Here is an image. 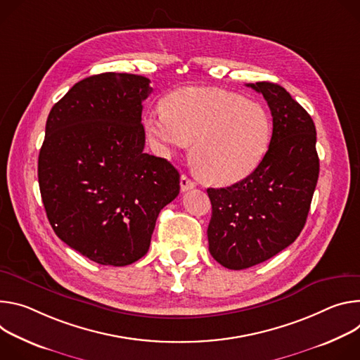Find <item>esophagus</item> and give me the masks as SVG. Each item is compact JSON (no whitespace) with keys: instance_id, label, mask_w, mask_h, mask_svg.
Instances as JSON below:
<instances>
[{"instance_id":"obj_1","label":"esophagus","mask_w":360,"mask_h":360,"mask_svg":"<svg viewBox=\"0 0 360 360\" xmlns=\"http://www.w3.org/2000/svg\"><path fill=\"white\" fill-rule=\"evenodd\" d=\"M195 184H194V181H191L187 176H181L180 177V188H181V191H187V190H190V188H193Z\"/></svg>"}]
</instances>
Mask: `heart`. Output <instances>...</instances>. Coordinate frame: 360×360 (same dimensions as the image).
<instances>
[{"mask_svg": "<svg viewBox=\"0 0 360 360\" xmlns=\"http://www.w3.org/2000/svg\"><path fill=\"white\" fill-rule=\"evenodd\" d=\"M146 130L165 155L193 144V163L207 183L227 186L250 176L271 140V118L257 101L205 87L174 91L166 110L147 112Z\"/></svg>", "mask_w": 360, "mask_h": 360, "instance_id": "heart-1", "label": "heart"}]
</instances>
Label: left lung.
<instances>
[{
  "instance_id": "8db88e82",
  "label": "left lung",
  "mask_w": 360,
  "mask_h": 360,
  "mask_svg": "<svg viewBox=\"0 0 360 360\" xmlns=\"http://www.w3.org/2000/svg\"><path fill=\"white\" fill-rule=\"evenodd\" d=\"M263 94L273 117L269 150L257 169L229 187L207 188L209 250L231 270L259 264L290 246L304 227L319 179L316 127L278 84H248Z\"/></svg>"
}]
</instances>
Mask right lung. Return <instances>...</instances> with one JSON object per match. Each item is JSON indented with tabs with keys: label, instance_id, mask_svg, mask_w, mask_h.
Masks as SVG:
<instances>
[{
	"label": "right lung",
	"instance_id": "add662e5",
	"mask_svg": "<svg viewBox=\"0 0 360 360\" xmlns=\"http://www.w3.org/2000/svg\"><path fill=\"white\" fill-rule=\"evenodd\" d=\"M150 79L103 72L51 108L38 155L49 221L61 240L104 266H127L150 248L160 210L180 191L166 158L144 153L141 103Z\"/></svg>",
	"mask_w": 360,
	"mask_h": 360
}]
</instances>
